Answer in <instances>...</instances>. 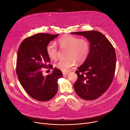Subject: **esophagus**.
Returning <instances> with one entry per match:
<instances>
[{"mask_svg":"<svg viewBox=\"0 0 130 130\" xmlns=\"http://www.w3.org/2000/svg\"><path fill=\"white\" fill-rule=\"evenodd\" d=\"M68 73V72H63V75H67Z\"/></svg>","mask_w":130,"mask_h":130,"instance_id":"34e87169","label":"esophagus"}]
</instances>
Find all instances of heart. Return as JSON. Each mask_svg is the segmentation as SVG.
<instances>
[{"label": "heart", "mask_w": 130, "mask_h": 130, "mask_svg": "<svg viewBox=\"0 0 130 130\" xmlns=\"http://www.w3.org/2000/svg\"><path fill=\"white\" fill-rule=\"evenodd\" d=\"M60 48L68 49L67 60H60L55 64V67L62 71L66 72L76 64L83 63L87 58L90 45L89 42L85 39H80L72 35H65L58 40ZM49 58L54 60L56 59L58 49L53 42H49L46 48Z\"/></svg>", "instance_id": "1"}]
</instances>
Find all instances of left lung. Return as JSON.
Instances as JSON below:
<instances>
[{"mask_svg":"<svg viewBox=\"0 0 130 130\" xmlns=\"http://www.w3.org/2000/svg\"><path fill=\"white\" fill-rule=\"evenodd\" d=\"M71 33L86 37L90 43L87 58L76 71L78 79L74 83V89L82 99L95 100L104 93L113 81L116 64L115 49L99 31Z\"/></svg>","mask_w":130,"mask_h":130,"instance_id":"obj_1","label":"left lung"}]
</instances>
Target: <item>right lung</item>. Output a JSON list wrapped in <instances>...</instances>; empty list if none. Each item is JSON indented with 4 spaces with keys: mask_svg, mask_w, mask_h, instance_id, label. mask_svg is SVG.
I'll list each match as a JSON object with an SVG mask.
<instances>
[{
    "mask_svg": "<svg viewBox=\"0 0 130 130\" xmlns=\"http://www.w3.org/2000/svg\"><path fill=\"white\" fill-rule=\"evenodd\" d=\"M58 34L38 33L25 39L17 51L16 73L20 82L27 93L40 101H47L57 94L58 80L63 76L56 68L46 76L43 68H52L46 52L47 44Z\"/></svg>",
    "mask_w": 130,
    "mask_h": 130,
    "instance_id": "right-lung-1",
    "label": "right lung"
}]
</instances>
